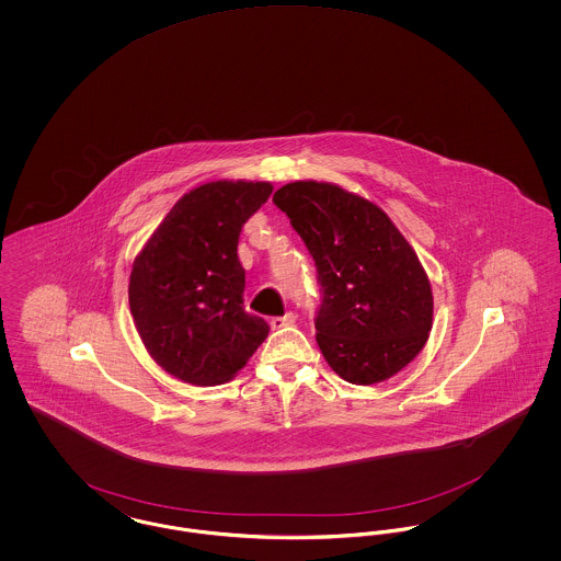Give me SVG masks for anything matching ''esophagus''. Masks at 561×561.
I'll return each mask as SVG.
<instances>
[{
    "label": "esophagus",
    "instance_id": "esophagus-1",
    "mask_svg": "<svg viewBox=\"0 0 561 561\" xmlns=\"http://www.w3.org/2000/svg\"><path fill=\"white\" fill-rule=\"evenodd\" d=\"M294 321H296V316H294L293 311H288L286 316L273 318V320H271V328H273V330H284V328L293 325Z\"/></svg>",
    "mask_w": 561,
    "mask_h": 561
}]
</instances>
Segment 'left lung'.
Masks as SVG:
<instances>
[{
    "label": "left lung",
    "mask_w": 561,
    "mask_h": 561,
    "mask_svg": "<svg viewBox=\"0 0 561 561\" xmlns=\"http://www.w3.org/2000/svg\"><path fill=\"white\" fill-rule=\"evenodd\" d=\"M273 204L316 261V339L332 370L353 385L400 373L433 320L431 284L410 243L380 208L330 183L284 185Z\"/></svg>",
    "instance_id": "1"
}]
</instances>
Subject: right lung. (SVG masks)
I'll use <instances>...</instances> for the list:
<instances>
[{
	"mask_svg": "<svg viewBox=\"0 0 561 561\" xmlns=\"http://www.w3.org/2000/svg\"><path fill=\"white\" fill-rule=\"evenodd\" d=\"M268 183L218 181L183 195L134 261L128 298L136 330L165 373L220 385L267 339L243 309L241 227L268 199Z\"/></svg>",
	"mask_w": 561,
	"mask_h": 561,
	"instance_id": "right-lung-1",
	"label": "right lung"
}]
</instances>
